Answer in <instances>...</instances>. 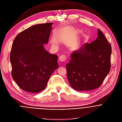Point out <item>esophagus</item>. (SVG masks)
<instances>
[{
    "instance_id": "34e87169",
    "label": "esophagus",
    "mask_w": 122,
    "mask_h": 122,
    "mask_svg": "<svg viewBox=\"0 0 122 122\" xmlns=\"http://www.w3.org/2000/svg\"><path fill=\"white\" fill-rule=\"evenodd\" d=\"M59 61L61 62H64L67 59V57H66V55H65L64 54L63 55H61L59 57Z\"/></svg>"
}]
</instances>
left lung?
Here are the masks:
<instances>
[{"mask_svg": "<svg viewBox=\"0 0 122 122\" xmlns=\"http://www.w3.org/2000/svg\"><path fill=\"white\" fill-rule=\"evenodd\" d=\"M98 34L95 41L86 43L78 51L73 52L66 65L68 81L76 90L99 88L110 71L111 46L99 29Z\"/></svg>", "mask_w": 122, "mask_h": 122, "instance_id": "8db88e82", "label": "left lung"}]
</instances>
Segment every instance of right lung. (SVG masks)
Here are the masks:
<instances>
[{
  "label": "right lung",
  "instance_id": "1",
  "mask_svg": "<svg viewBox=\"0 0 122 122\" xmlns=\"http://www.w3.org/2000/svg\"><path fill=\"white\" fill-rule=\"evenodd\" d=\"M53 23L33 25L19 33L10 51L11 76L21 89L31 93L43 90L58 68V56L45 50Z\"/></svg>",
  "mask_w": 122,
  "mask_h": 122
}]
</instances>
